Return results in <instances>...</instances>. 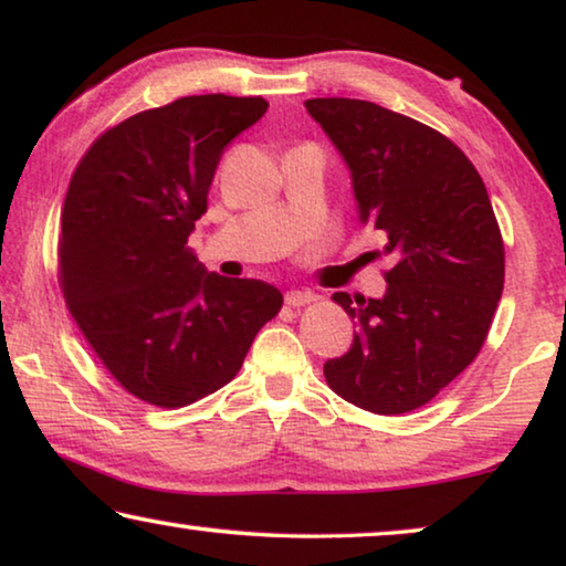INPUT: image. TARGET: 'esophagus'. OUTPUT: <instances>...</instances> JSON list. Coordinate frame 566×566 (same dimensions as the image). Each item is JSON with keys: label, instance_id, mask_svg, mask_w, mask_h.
<instances>
[{"label": "esophagus", "instance_id": "1", "mask_svg": "<svg viewBox=\"0 0 566 566\" xmlns=\"http://www.w3.org/2000/svg\"><path fill=\"white\" fill-rule=\"evenodd\" d=\"M318 295L313 293V291H289L285 293V303H289V306H306V303H313L316 301Z\"/></svg>", "mask_w": 566, "mask_h": 566}]
</instances>
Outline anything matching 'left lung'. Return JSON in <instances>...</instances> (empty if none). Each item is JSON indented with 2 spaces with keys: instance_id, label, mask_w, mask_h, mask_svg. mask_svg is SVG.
I'll return each mask as SVG.
<instances>
[{
  "instance_id": "1",
  "label": "left lung",
  "mask_w": 566,
  "mask_h": 566,
  "mask_svg": "<svg viewBox=\"0 0 566 566\" xmlns=\"http://www.w3.org/2000/svg\"><path fill=\"white\" fill-rule=\"evenodd\" d=\"M352 174L361 224L385 232L381 298L334 301L356 318L328 387L374 415L417 410L471 364L503 293V240L481 174L434 128L369 101L311 98Z\"/></svg>"
}]
</instances>
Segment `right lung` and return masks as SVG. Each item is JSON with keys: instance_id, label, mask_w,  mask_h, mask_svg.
I'll return each mask as SVG.
<instances>
[{"instance_id": "add662e5", "label": "right lung", "mask_w": 566, "mask_h": 566, "mask_svg": "<svg viewBox=\"0 0 566 566\" xmlns=\"http://www.w3.org/2000/svg\"><path fill=\"white\" fill-rule=\"evenodd\" d=\"M265 111L187 95L108 128L73 174L60 285L103 367L144 402L174 410L217 392L283 306L275 285L210 273L187 248L224 146Z\"/></svg>"}]
</instances>
